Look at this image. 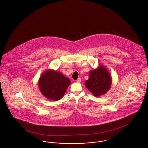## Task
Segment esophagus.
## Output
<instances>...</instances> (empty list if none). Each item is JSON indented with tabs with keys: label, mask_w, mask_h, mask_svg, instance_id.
Returning a JSON list of instances; mask_svg holds the SVG:
<instances>
[{
	"label": "esophagus",
	"mask_w": 148,
	"mask_h": 148,
	"mask_svg": "<svg viewBox=\"0 0 148 148\" xmlns=\"http://www.w3.org/2000/svg\"><path fill=\"white\" fill-rule=\"evenodd\" d=\"M77 82H78V83H80L81 82V78H78L77 80Z\"/></svg>",
	"instance_id": "esophagus-1"
}]
</instances>
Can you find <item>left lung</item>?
I'll return each instance as SVG.
<instances>
[{"label":"left lung","instance_id":"obj_1","mask_svg":"<svg viewBox=\"0 0 148 148\" xmlns=\"http://www.w3.org/2000/svg\"><path fill=\"white\" fill-rule=\"evenodd\" d=\"M112 78L108 69L100 65L89 73V78L84 83L87 88L95 97L105 94L111 87Z\"/></svg>","mask_w":148,"mask_h":148}]
</instances>
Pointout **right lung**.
<instances>
[{
  "instance_id": "right-lung-1",
  "label": "right lung",
  "mask_w": 148,
  "mask_h": 148,
  "mask_svg": "<svg viewBox=\"0 0 148 148\" xmlns=\"http://www.w3.org/2000/svg\"><path fill=\"white\" fill-rule=\"evenodd\" d=\"M71 83L62 73L48 69L41 75L38 87L42 94L49 100L58 101L62 99Z\"/></svg>"
}]
</instances>
